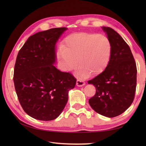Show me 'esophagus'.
I'll list each match as a JSON object with an SVG mask.
<instances>
[{"instance_id": "1", "label": "esophagus", "mask_w": 146, "mask_h": 146, "mask_svg": "<svg viewBox=\"0 0 146 146\" xmlns=\"http://www.w3.org/2000/svg\"><path fill=\"white\" fill-rule=\"evenodd\" d=\"M76 85L77 86H79V87L83 86L85 85V82L82 80H79V79H78L76 82Z\"/></svg>"}]
</instances>
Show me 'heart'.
<instances>
[{
  "mask_svg": "<svg viewBox=\"0 0 146 146\" xmlns=\"http://www.w3.org/2000/svg\"><path fill=\"white\" fill-rule=\"evenodd\" d=\"M112 46L104 35L78 33L70 35L58 54L63 69L70 71L79 65L77 74L85 78L102 73L111 60Z\"/></svg>",
  "mask_w": 146,
  "mask_h": 146,
  "instance_id": "b5f03b06",
  "label": "heart"
}]
</instances>
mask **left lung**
Masks as SVG:
<instances>
[{"instance_id": "8db88e82", "label": "left lung", "mask_w": 146, "mask_h": 146, "mask_svg": "<svg viewBox=\"0 0 146 146\" xmlns=\"http://www.w3.org/2000/svg\"><path fill=\"white\" fill-rule=\"evenodd\" d=\"M102 29L111 43V58L102 73L88 82L96 89L89 104L101 115L114 117L129 108L134 100L136 65L130 47L121 35L111 28Z\"/></svg>"}]
</instances>
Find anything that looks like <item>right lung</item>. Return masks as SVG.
<instances>
[{
	"instance_id": "obj_1",
	"label": "right lung",
	"mask_w": 146,
	"mask_h": 146,
	"mask_svg": "<svg viewBox=\"0 0 146 146\" xmlns=\"http://www.w3.org/2000/svg\"><path fill=\"white\" fill-rule=\"evenodd\" d=\"M66 30L54 28L30 36L17 54L15 87L21 107L32 117L52 121L58 117L68 100L76 79L56 68V44Z\"/></svg>"
}]
</instances>
